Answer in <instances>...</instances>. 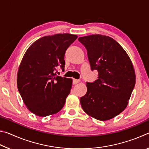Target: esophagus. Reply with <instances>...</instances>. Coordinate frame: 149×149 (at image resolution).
I'll return each mask as SVG.
<instances>
[{
    "label": "esophagus",
    "instance_id": "34e87169",
    "mask_svg": "<svg viewBox=\"0 0 149 149\" xmlns=\"http://www.w3.org/2000/svg\"><path fill=\"white\" fill-rule=\"evenodd\" d=\"M79 82V80H78V79H73V84H78V83Z\"/></svg>",
    "mask_w": 149,
    "mask_h": 149
}]
</instances>
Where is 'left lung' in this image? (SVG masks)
I'll return each instance as SVG.
<instances>
[{
    "label": "left lung",
    "instance_id": "obj_1",
    "mask_svg": "<svg viewBox=\"0 0 149 149\" xmlns=\"http://www.w3.org/2000/svg\"><path fill=\"white\" fill-rule=\"evenodd\" d=\"M87 50L92 71L98 79L87 83L80 98L84 112L100 121L112 119L125 110L135 85V72L130 56L114 39L99 34L79 37Z\"/></svg>",
    "mask_w": 149,
    "mask_h": 149
}]
</instances>
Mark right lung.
I'll list each match as a JSON object with an SVG mask.
<instances>
[{
    "instance_id": "right-lung-1",
    "label": "right lung",
    "mask_w": 149,
    "mask_h": 149,
    "mask_svg": "<svg viewBox=\"0 0 149 149\" xmlns=\"http://www.w3.org/2000/svg\"><path fill=\"white\" fill-rule=\"evenodd\" d=\"M76 35L58 33L35 41L26 50L17 74V86L27 109L41 117L53 115L64 106L72 79L56 75L64 68L65 50Z\"/></svg>"
}]
</instances>
